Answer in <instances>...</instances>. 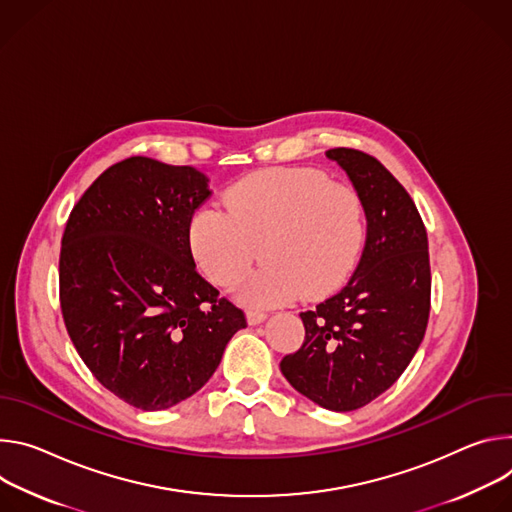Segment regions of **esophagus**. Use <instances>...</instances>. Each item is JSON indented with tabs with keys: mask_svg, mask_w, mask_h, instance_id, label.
<instances>
[{
	"mask_svg": "<svg viewBox=\"0 0 512 512\" xmlns=\"http://www.w3.org/2000/svg\"><path fill=\"white\" fill-rule=\"evenodd\" d=\"M266 317H268V315H266L264 311H256V309H248V311H246V319H248L250 325H258V323H262Z\"/></svg>",
	"mask_w": 512,
	"mask_h": 512,
	"instance_id": "obj_1",
	"label": "esophagus"
}]
</instances>
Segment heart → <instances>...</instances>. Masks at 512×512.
<instances>
[{
  "label": "heart",
  "mask_w": 512,
  "mask_h": 512,
  "mask_svg": "<svg viewBox=\"0 0 512 512\" xmlns=\"http://www.w3.org/2000/svg\"><path fill=\"white\" fill-rule=\"evenodd\" d=\"M227 207L201 205L187 225L197 268L221 289L236 287L256 246L262 266L240 287L250 307H274L299 295L317 299L356 266L366 234V203L358 189L331 183L315 168H266L234 183Z\"/></svg>",
  "instance_id": "heart-1"
}]
</instances>
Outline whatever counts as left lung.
<instances>
[{"label": "left lung", "mask_w": 512, "mask_h": 512, "mask_svg": "<svg viewBox=\"0 0 512 512\" xmlns=\"http://www.w3.org/2000/svg\"><path fill=\"white\" fill-rule=\"evenodd\" d=\"M362 195L368 234L342 291L301 313L305 342L280 372L323 409L356 411L405 372L419 350L431 307L429 246L423 219L388 170L352 148L325 152Z\"/></svg>", "instance_id": "8db88e82"}]
</instances>
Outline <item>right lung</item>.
<instances>
[{
    "label": "right lung",
    "mask_w": 512,
    "mask_h": 512,
    "mask_svg": "<svg viewBox=\"0 0 512 512\" xmlns=\"http://www.w3.org/2000/svg\"><path fill=\"white\" fill-rule=\"evenodd\" d=\"M193 166L132 156L109 166L73 207L59 260L61 309L93 376L122 401L162 411L215 372L242 309L197 272L187 242L211 195Z\"/></svg>",
    "instance_id": "obj_1"
}]
</instances>
